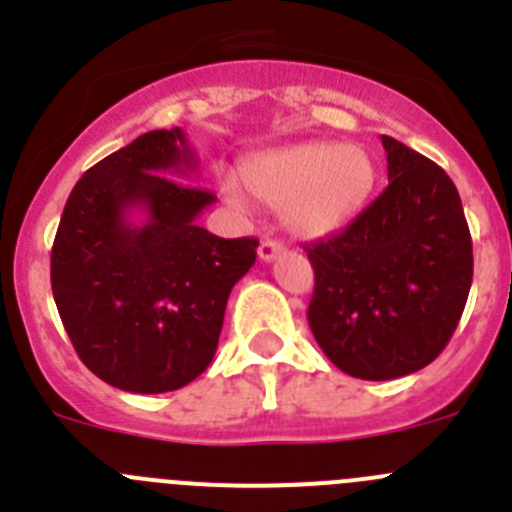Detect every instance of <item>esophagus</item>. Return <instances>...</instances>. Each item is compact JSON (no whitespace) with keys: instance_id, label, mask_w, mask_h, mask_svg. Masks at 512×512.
<instances>
[{"instance_id":"obj_1","label":"esophagus","mask_w":512,"mask_h":512,"mask_svg":"<svg viewBox=\"0 0 512 512\" xmlns=\"http://www.w3.org/2000/svg\"><path fill=\"white\" fill-rule=\"evenodd\" d=\"M282 253H284V243L277 241V238H266V241H261L259 259L266 261V264H269V261H274V259H279Z\"/></svg>"}]
</instances>
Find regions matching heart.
<instances>
[{
	"instance_id": "1",
	"label": "heart",
	"mask_w": 512,
	"mask_h": 512,
	"mask_svg": "<svg viewBox=\"0 0 512 512\" xmlns=\"http://www.w3.org/2000/svg\"><path fill=\"white\" fill-rule=\"evenodd\" d=\"M253 200L282 207L292 233L328 238L346 228L377 187V161L359 143L305 140L259 153L241 166Z\"/></svg>"
}]
</instances>
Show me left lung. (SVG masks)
<instances>
[{
    "instance_id": "8db88e82",
    "label": "left lung",
    "mask_w": 512,
    "mask_h": 512,
    "mask_svg": "<svg viewBox=\"0 0 512 512\" xmlns=\"http://www.w3.org/2000/svg\"><path fill=\"white\" fill-rule=\"evenodd\" d=\"M390 184L341 233L312 243V336L341 372L397 379L454 336L472 287V235L459 192L431 158L382 135Z\"/></svg>"
}]
</instances>
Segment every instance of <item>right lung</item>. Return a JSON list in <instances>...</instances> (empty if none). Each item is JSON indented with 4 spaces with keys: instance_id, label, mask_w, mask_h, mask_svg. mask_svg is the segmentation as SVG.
I'll use <instances>...</instances> for the list:
<instances>
[{
    "instance_id": "right-lung-1",
    "label": "right lung",
    "mask_w": 512,
    "mask_h": 512,
    "mask_svg": "<svg viewBox=\"0 0 512 512\" xmlns=\"http://www.w3.org/2000/svg\"><path fill=\"white\" fill-rule=\"evenodd\" d=\"M194 169L182 128L151 130L94 164L63 207L53 300L79 359L117 390L158 395L200 377L230 289L256 261V238L197 225L217 197L189 184Z\"/></svg>"
}]
</instances>
